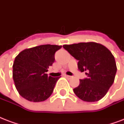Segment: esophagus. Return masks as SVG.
<instances>
[{
    "label": "esophagus",
    "mask_w": 124,
    "mask_h": 124,
    "mask_svg": "<svg viewBox=\"0 0 124 124\" xmlns=\"http://www.w3.org/2000/svg\"><path fill=\"white\" fill-rule=\"evenodd\" d=\"M65 77H66V78H71V76H70V75H65Z\"/></svg>",
    "instance_id": "34e87169"
}]
</instances>
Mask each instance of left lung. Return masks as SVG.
Listing matches in <instances>:
<instances>
[{"label": "left lung", "instance_id": "obj_1", "mask_svg": "<svg viewBox=\"0 0 124 124\" xmlns=\"http://www.w3.org/2000/svg\"><path fill=\"white\" fill-rule=\"evenodd\" d=\"M63 47L78 60V70L86 71L87 77L80 80L79 85L73 89L76 95L85 102L102 99L113 84L117 70L111 52L103 45L93 42L66 44Z\"/></svg>", "mask_w": 124, "mask_h": 124}]
</instances>
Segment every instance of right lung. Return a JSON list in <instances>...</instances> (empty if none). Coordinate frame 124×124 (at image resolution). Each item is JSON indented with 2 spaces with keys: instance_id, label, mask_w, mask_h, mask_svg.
Instances as JSON below:
<instances>
[{
  "instance_id": "obj_1",
  "label": "right lung",
  "mask_w": 124,
  "mask_h": 124,
  "mask_svg": "<svg viewBox=\"0 0 124 124\" xmlns=\"http://www.w3.org/2000/svg\"><path fill=\"white\" fill-rule=\"evenodd\" d=\"M62 46L46 44L26 49L13 65V78L20 96L30 102L44 101L51 95L60 77H48L47 69L54 62V53Z\"/></svg>"
}]
</instances>
